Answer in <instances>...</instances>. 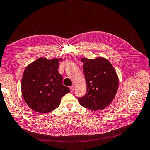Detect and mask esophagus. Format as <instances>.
I'll return each instance as SVG.
<instances>
[{
    "label": "esophagus",
    "instance_id": "obj_1",
    "mask_svg": "<svg viewBox=\"0 0 150 150\" xmlns=\"http://www.w3.org/2000/svg\"><path fill=\"white\" fill-rule=\"evenodd\" d=\"M74 88H75V87L74 86H71V87H70V90H71V92H73V91H74Z\"/></svg>",
    "mask_w": 150,
    "mask_h": 150
}]
</instances>
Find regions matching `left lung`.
Here are the masks:
<instances>
[{
  "mask_svg": "<svg viewBox=\"0 0 150 150\" xmlns=\"http://www.w3.org/2000/svg\"><path fill=\"white\" fill-rule=\"evenodd\" d=\"M83 69L87 84V93L78 98L81 106L92 111L108 107L115 98L118 87V77L114 67L105 57L89 59L83 57Z\"/></svg>",
  "mask_w": 150,
  "mask_h": 150,
  "instance_id": "obj_1",
  "label": "left lung"
}]
</instances>
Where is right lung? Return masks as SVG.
Here are the masks:
<instances>
[{
	"label": "right lung",
	"mask_w": 150,
	"mask_h": 150,
	"mask_svg": "<svg viewBox=\"0 0 150 150\" xmlns=\"http://www.w3.org/2000/svg\"><path fill=\"white\" fill-rule=\"evenodd\" d=\"M62 60V57H40L24 69L21 92L26 104L35 112L47 113L56 109L62 96L70 92L63 85V77L58 72Z\"/></svg>",
	"instance_id": "1"
}]
</instances>
